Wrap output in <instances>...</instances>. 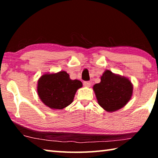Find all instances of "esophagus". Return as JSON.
Here are the masks:
<instances>
[{
	"label": "esophagus",
	"instance_id": "1",
	"mask_svg": "<svg viewBox=\"0 0 158 158\" xmlns=\"http://www.w3.org/2000/svg\"><path fill=\"white\" fill-rule=\"evenodd\" d=\"M91 85V83L90 81H84V86L85 87H90Z\"/></svg>",
	"mask_w": 158,
	"mask_h": 158
}]
</instances>
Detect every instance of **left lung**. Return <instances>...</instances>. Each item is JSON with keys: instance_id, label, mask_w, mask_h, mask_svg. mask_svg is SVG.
<instances>
[{"instance_id": "left-lung-1", "label": "left lung", "mask_w": 158, "mask_h": 158, "mask_svg": "<svg viewBox=\"0 0 158 158\" xmlns=\"http://www.w3.org/2000/svg\"><path fill=\"white\" fill-rule=\"evenodd\" d=\"M98 102L108 112L121 109L130 100L133 93L132 82L127 77L106 69L99 84L93 85Z\"/></svg>"}]
</instances>
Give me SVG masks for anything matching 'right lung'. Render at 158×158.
<instances>
[{
	"label": "right lung",
	"instance_id": "obj_1",
	"mask_svg": "<svg viewBox=\"0 0 158 158\" xmlns=\"http://www.w3.org/2000/svg\"><path fill=\"white\" fill-rule=\"evenodd\" d=\"M82 87L79 80H72L65 71L47 73L37 81L40 99L52 109H63L73 102L77 90Z\"/></svg>",
	"mask_w": 158,
	"mask_h": 158
}]
</instances>
